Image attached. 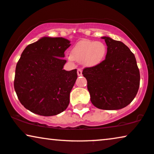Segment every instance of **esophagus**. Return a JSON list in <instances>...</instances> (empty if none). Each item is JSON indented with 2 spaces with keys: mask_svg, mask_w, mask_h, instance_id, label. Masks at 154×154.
I'll use <instances>...</instances> for the list:
<instances>
[{
  "mask_svg": "<svg viewBox=\"0 0 154 154\" xmlns=\"http://www.w3.org/2000/svg\"><path fill=\"white\" fill-rule=\"evenodd\" d=\"M77 75H78V76H81L82 75V69H80V68L77 69Z\"/></svg>",
  "mask_w": 154,
  "mask_h": 154,
  "instance_id": "34e87169",
  "label": "esophagus"
}]
</instances>
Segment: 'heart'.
I'll return each mask as SVG.
<instances>
[{"instance_id":"1","label":"heart","mask_w":154,"mask_h":154,"mask_svg":"<svg viewBox=\"0 0 154 154\" xmlns=\"http://www.w3.org/2000/svg\"><path fill=\"white\" fill-rule=\"evenodd\" d=\"M106 52V45L102 42L84 40L73 46L68 59L82 63L87 67H93L102 61Z\"/></svg>"}]
</instances>
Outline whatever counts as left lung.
<instances>
[{
  "label": "left lung",
  "instance_id": "8db88e82",
  "mask_svg": "<svg viewBox=\"0 0 154 154\" xmlns=\"http://www.w3.org/2000/svg\"><path fill=\"white\" fill-rule=\"evenodd\" d=\"M107 46L102 63L83 69L90 100L104 110L120 109L129 105L137 95L140 73L135 56L126 45L109 37H102Z\"/></svg>",
  "mask_w": 154,
  "mask_h": 154
}]
</instances>
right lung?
I'll return each instance as SVG.
<instances>
[{"label":"right lung","mask_w":154,"mask_h":154,"mask_svg":"<svg viewBox=\"0 0 154 154\" xmlns=\"http://www.w3.org/2000/svg\"><path fill=\"white\" fill-rule=\"evenodd\" d=\"M70 41L43 37L28 45L15 68L14 89L22 105L40 116L57 115L69 103L77 69L66 71L65 51Z\"/></svg>","instance_id":"right-lung-1"}]
</instances>
